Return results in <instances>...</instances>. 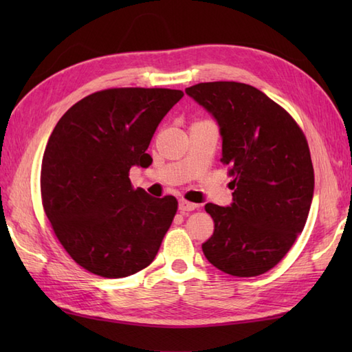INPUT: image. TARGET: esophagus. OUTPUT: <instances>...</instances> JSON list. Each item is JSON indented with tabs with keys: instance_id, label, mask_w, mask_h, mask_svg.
<instances>
[{
	"instance_id": "obj_1",
	"label": "esophagus",
	"mask_w": 352,
	"mask_h": 352,
	"mask_svg": "<svg viewBox=\"0 0 352 352\" xmlns=\"http://www.w3.org/2000/svg\"><path fill=\"white\" fill-rule=\"evenodd\" d=\"M178 208H180V212H192V210H195L197 208V204H193V203H189V201H186V199H180V203H178Z\"/></svg>"
}]
</instances>
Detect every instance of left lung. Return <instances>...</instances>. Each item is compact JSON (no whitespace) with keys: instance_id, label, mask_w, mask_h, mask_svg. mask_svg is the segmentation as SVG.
Instances as JSON below:
<instances>
[{"instance_id":"obj_1","label":"left lung","mask_w":352,"mask_h":352,"mask_svg":"<svg viewBox=\"0 0 352 352\" xmlns=\"http://www.w3.org/2000/svg\"><path fill=\"white\" fill-rule=\"evenodd\" d=\"M186 94L216 118L233 204L208 203L214 231L203 252L219 271L257 276L283 260L304 230L315 189L307 139L289 111L236 81L198 83Z\"/></svg>"}]
</instances>
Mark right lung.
<instances>
[{
  "mask_svg": "<svg viewBox=\"0 0 352 352\" xmlns=\"http://www.w3.org/2000/svg\"><path fill=\"white\" fill-rule=\"evenodd\" d=\"M184 94L113 87L87 95L52 130L41 169L43 210L77 265L122 278L151 265L177 213L175 197L134 189L130 169L146 168V149Z\"/></svg>",
  "mask_w": 352,
  "mask_h": 352,
  "instance_id": "right-lung-1",
  "label": "right lung"
}]
</instances>
